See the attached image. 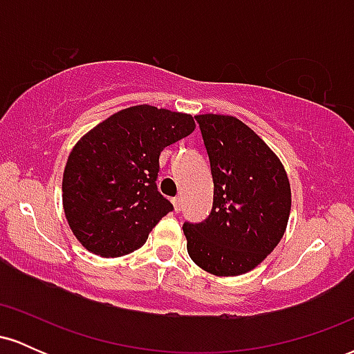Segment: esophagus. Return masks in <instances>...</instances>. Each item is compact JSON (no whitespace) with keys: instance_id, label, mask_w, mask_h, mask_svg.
<instances>
[{"instance_id":"1","label":"esophagus","mask_w":354,"mask_h":354,"mask_svg":"<svg viewBox=\"0 0 354 354\" xmlns=\"http://www.w3.org/2000/svg\"><path fill=\"white\" fill-rule=\"evenodd\" d=\"M173 206H174V211H176V213H180L181 211V200L180 198H173Z\"/></svg>"}]
</instances>
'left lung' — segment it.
Here are the masks:
<instances>
[{
	"mask_svg": "<svg viewBox=\"0 0 354 354\" xmlns=\"http://www.w3.org/2000/svg\"><path fill=\"white\" fill-rule=\"evenodd\" d=\"M213 176V209L201 223L183 225L188 254L216 276L256 268L278 246L291 211L281 161L234 116L198 115Z\"/></svg>",
	"mask_w": 354,
	"mask_h": 354,
	"instance_id": "left-lung-1",
	"label": "left lung"
}]
</instances>
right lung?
<instances>
[{
    "label": "right lung",
    "instance_id": "obj_1",
    "mask_svg": "<svg viewBox=\"0 0 354 354\" xmlns=\"http://www.w3.org/2000/svg\"><path fill=\"white\" fill-rule=\"evenodd\" d=\"M194 131L185 113L140 104L121 109L75 145L63 173V208L76 239L116 258L141 248L173 211L158 191L160 154Z\"/></svg>",
    "mask_w": 354,
    "mask_h": 354
}]
</instances>
